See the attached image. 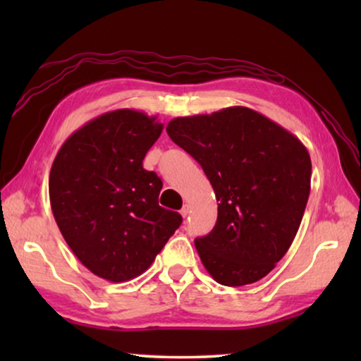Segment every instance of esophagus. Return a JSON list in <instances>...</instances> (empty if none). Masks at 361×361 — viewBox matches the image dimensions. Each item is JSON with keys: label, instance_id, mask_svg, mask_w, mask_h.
<instances>
[{"label": "esophagus", "instance_id": "34e87169", "mask_svg": "<svg viewBox=\"0 0 361 361\" xmlns=\"http://www.w3.org/2000/svg\"><path fill=\"white\" fill-rule=\"evenodd\" d=\"M180 213H181L183 218H186L189 215V205H183V209L180 210Z\"/></svg>", "mask_w": 361, "mask_h": 361}]
</instances>
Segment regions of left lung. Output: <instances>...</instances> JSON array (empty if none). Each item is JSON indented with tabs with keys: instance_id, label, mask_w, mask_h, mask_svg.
Segmentation results:
<instances>
[{
	"instance_id": "left-lung-1",
	"label": "left lung",
	"mask_w": 361,
	"mask_h": 361,
	"mask_svg": "<svg viewBox=\"0 0 361 361\" xmlns=\"http://www.w3.org/2000/svg\"><path fill=\"white\" fill-rule=\"evenodd\" d=\"M167 133L215 191V228L194 240L207 272L226 286L266 277L288 252L307 204L312 164L305 146L247 106L175 118Z\"/></svg>"
}]
</instances>
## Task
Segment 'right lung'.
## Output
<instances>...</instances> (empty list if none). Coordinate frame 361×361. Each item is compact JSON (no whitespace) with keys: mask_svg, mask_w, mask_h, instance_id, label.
Wrapping results in <instances>:
<instances>
[{"mask_svg":"<svg viewBox=\"0 0 361 361\" xmlns=\"http://www.w3.org/2000/svg\"><path fill=\"white\" fill-rule=\"evenodd\" d=\"M156 116L116 109L66 138L49 175V199L76 258L109 282H127L148 269L180 228L178 212L162 209V181L143 169L161 137Z\"/></svg>","mask_w":361,"mask_h":361,"instance_id":"right-lung-1","label":"right lung"}]
</instances>
